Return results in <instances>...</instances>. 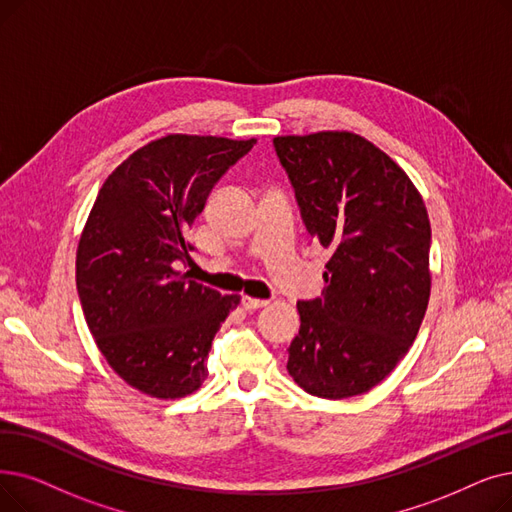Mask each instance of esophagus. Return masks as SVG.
<instances>
[{
  "instance_id": "34e87169",
  "label": "esophagus",
  "mask_w": 512,
  "mask_h": 512,
  "mask_svg": "<svg viewBox=\"0 0 512 512\" xmlns=\"http://www.w3.org/2000/svg\"><path fill=\"white\" fill-rule=\"evenodd\" d=\"M240 303H242V307L244 309H261V307H265V305H268V301H265V299H255V297H249V295H244L242 299H240Z\"/></svg>"
}]
</instances>
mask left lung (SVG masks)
<instances>
[{"mask_svg":"<svg viewBox=\"0 0 512 512\" xmlns=\"http://www.w3.org/2000/svg\"><path fill=\"white\" fill-rule=\"evenodd\" d=\"M305 228L330 251L320 299L299 301L286 370L324 399L379 385L412 347L431 295V224L389 154L353 131L278 136Z\"/></svg>","mask_w":512,"mask_h":512,"instance_id":"obj_1","label":"left lung"}]
</instances>
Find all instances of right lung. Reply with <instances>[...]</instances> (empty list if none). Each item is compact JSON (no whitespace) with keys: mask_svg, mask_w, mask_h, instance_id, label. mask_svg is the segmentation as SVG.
Returning <instances> with one entry per match:
<instances>
[{"mask_svg":"<svg viewBox=\"0 0 512 512\" xmlns=\"http://www.w3.org/2000/svg\"><path fill=\"white\" fill-rule=\"evenodd\" d=\"M257 140L169 133L102 184L77 247V291L98 349L144 395L177 399L207 379L213 337L240 295L188 280L186 234L207 196Z\"/></svg>","mask_w":512,"mask_h":512,"instance_id":"right-lung-1","label":"right lung"}]
</instances>
